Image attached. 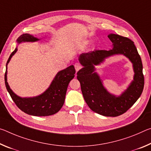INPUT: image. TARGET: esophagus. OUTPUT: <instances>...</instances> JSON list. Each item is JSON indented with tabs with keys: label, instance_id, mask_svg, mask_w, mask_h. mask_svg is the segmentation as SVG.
Here are the masks:
<instances>
[{
	"label": "esophagus",
	"instance_id": "obj_1",
	"mask_svg": "<svg viewBox=\"0 0 151 151\" xmlns=\"http://www.w3.org/2000/svg\"><path fill=\"white\" fill-rule=\"evenodd\" d=\"M74 67H75L76 70L77 71L80 70V69H81V68H82V67H81V65H80V64L78 63H76L75 65H74Z\"/></svg>",
	"mask_w": 151,
	"mask_h": 151
}]
</instances>
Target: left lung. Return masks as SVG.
<instances>
[{
  "label": "left lung",
  "instance_id": "8db88e82",
  "mask_svg": "<svg viewBox=\"0 0 151 151\" xmlns=\"http://www.w3.org/2000/svg\"><path fill=\"white\" fill-rule=\"evenodd\" d=\"M108 37L112 42V49H96L80 55L79 61L83 68L77 73V78L80 82L83 98L90 109L105 116L115 117L125 113L137 102L144 88L145 79L141 58L134 42L119 35L110 34ZM116 54L127 56L133 64L135 73L134 81L119 97L110 95L103 88L93 67L105 58Z\"/></svg>",
  "mask_w": 151,
  "mask_h": 151
}]
</instances>
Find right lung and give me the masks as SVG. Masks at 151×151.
Returning <instances> with one entry per match:
<instances>
[{"mask_svg":"<svg viewBox=\"0 0 151 151\" xmlns=\"http://www.w3.org/2000/svg\"><path fill=\"white\" fill-rule=\"evenodd\" d=\"M37 38L29 34H23L17 39V42L21 43L23 41L34 42L38 41ZM16 48L11 54L6 62L9 63L10 59L14 53L17 52ZM76 70L73 65H70L65 70H61L57 74L49 88L41 95L34 98H23L17 96L7 83L6 69L4 74V82L6 90L8 91L13 102L17 107L27 114L37 116H46L53 115L59 112L62 107L65 101L66 91L70 81L74 78Z\"/></svg>","mask_w":151,"mask_h":151,"instance_id":"right-lung-1","label":"right lung"}]
</instances>
